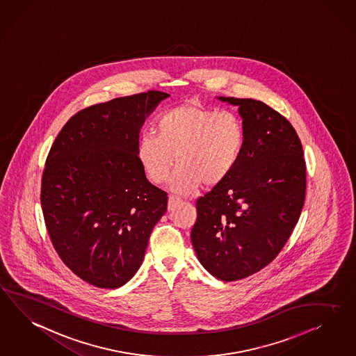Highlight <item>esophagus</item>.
Listing matches in <instances>:
<instances>
[{
	"mask_svg": "<svg viewBox=\"0 0 356 356\" xmlns=\"http://www.w3.org/2000/svg\"><path fill=\"white\" fill-rule=\"evenodd\" d=\"M180 202H181V200H180V198L173 197V195H170V197H168V211L173 210V209L176 207V204Z\"/></svg>",
	"mask_w": 356,
	"mask_h": 356,
	"instance_id": "obj_1",
	"label": "esophagus"
}]
</instances>
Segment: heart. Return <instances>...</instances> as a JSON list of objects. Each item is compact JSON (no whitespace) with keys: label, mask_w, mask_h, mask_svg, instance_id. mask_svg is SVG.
I'll list each match as a JSON object with an SVG mask.
<instances>
[{"label":"heart","mask_w":356,"mask_h":356,"mask_svg":"<svg viewBox=\"0 0 356 356\" xmlns=\"http://www.w3.org/2000/svg\"><path fill=\"white\" fill-rule=\"evenodd\" d=\"M155 134L140 136L137 159L155 185L168 180L176 159V192H192L201 183H222L237 167L245 146V129L237 114L194 102L164 111L155 122Z\"/></svg>","instance_id":"b5f03b06"}]
</instances>
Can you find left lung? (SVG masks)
<instances>
[{
  "label": "left lung",
  "mask_w": 356,
  "mask_h": 356,
  "mask_svg": "<svg viewBox=\"0 0 356 356\" xmlns=\"http://www.w3.org/2000/svg\"><path fill=\"white\" fill-rule=\"evenodd\" d=\"M238 106L245 146L234 171L197 201L193 248L212 276L236 281L279 255L306 198V162L286 118L261 101L218 97Z\"/></svg>",
  "instance_id": "8db88e82"
}]
</instances>
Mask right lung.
<instances>
[{"label": "right lung", "mask_w": 356, "mask_h": 356, "mask_svg": "<svg viewBox=\"0 0 356 356\" xmlns=\"http://www.w3.org/2000/svg\"><path fill=\"white\" fill-rule=\"evenodd\" d=\"M168 93L149 90L90 106L72 116L49 152L41 207L63 263L97 288L135 276L167 193L146 179L136 145L146 118Z\"/></svg>", "instance_id": "add662e5"}]
</instances>
